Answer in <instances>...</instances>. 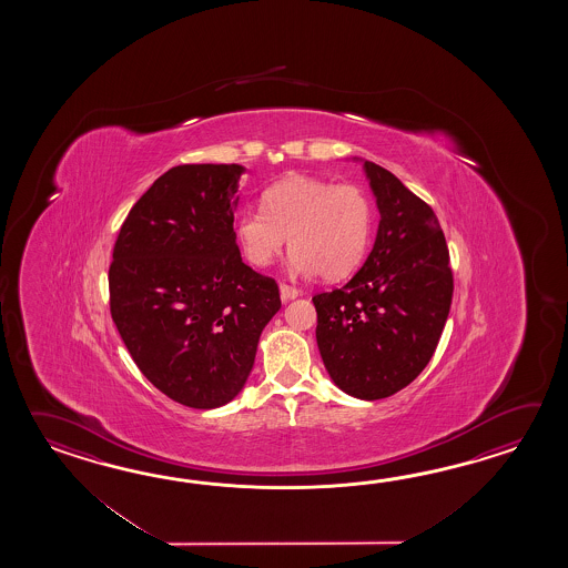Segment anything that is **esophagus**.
Listing matches in <instances>:
<instances>
[{
  "instance_id": "esophagus-1",
  "label": "esophagus",
  "mask_w": 568,
  "mask_h": 568,
  "mask_svg": "<svg viewBox=\"0 0 568 568\" xmlns=\"http://www.w3.org/2000/svg\"><path fill=\"white\" fill-rule=\"evenodd\" d=\"M301 296V290L292 288L288 284H280V298L284 302L294 301Z\"/></svg>"
}]
</instances>
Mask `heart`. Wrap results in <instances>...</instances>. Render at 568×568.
I'll use <instances>...</instances> for the list:
<instances>
[{
    "label": "heart",
    "mask_w": 568,
    "mask_h": 568,
    "mask_svg": "<svg viewBox=\"0 0 568 568\" xmlns=\"http://www.w3.org/2000/svg\"><path fill=\"white\" fill-rule=\"evenodd\" d=\"M262 205L242 213L235 230L252 266H270L288 240L294 274L335 282L351 276L367 254L374 205L355 184L292 174L267 189Z\"/></svg>",
    "instance_id": "1"
}]
</instances>
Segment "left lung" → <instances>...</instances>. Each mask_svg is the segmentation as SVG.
Returning <instances> with one entry per match:
<instances>
[{
  "mask_svg": "<svg viewBox=\"0 0 568 568\" xmlns=\"http://www.w3.org/2000/svg\"><path fill=\"white\" fill-rule=\"evenodd\" d=\"M362 162L379 225L362 270L314 296L316 345L333 384L382 399L412 384L435 353L453 301L447 242L435 211L389 170Z\"/></svg>",
  "mask_w": 568,
  "mask_h": 568,
  "instance_id": "8db88e82",
  "label": "left lung"
}]
</instances>
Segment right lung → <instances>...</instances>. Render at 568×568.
Returning a JSON list of instances; mask_svg holds the SVG:
<instances>
[{
    "label": "right lung",
    "instance_id": "1",
    "mask_svg": "<svg viewBox=\"0 0 568 568\" xmlns=\"http://www.w3.org/2000/svg\"><path fill=\"white\" fill-rule=\"evenodd\" d=\"M240 164L164 172L121 225L109 267L111 318L140 372L196 410L230 404L252 374L278 284L242 262L233 219Z\"/></svg>",
    "mask_w": 568,
    "mask_h": 568
}]
</instances>
